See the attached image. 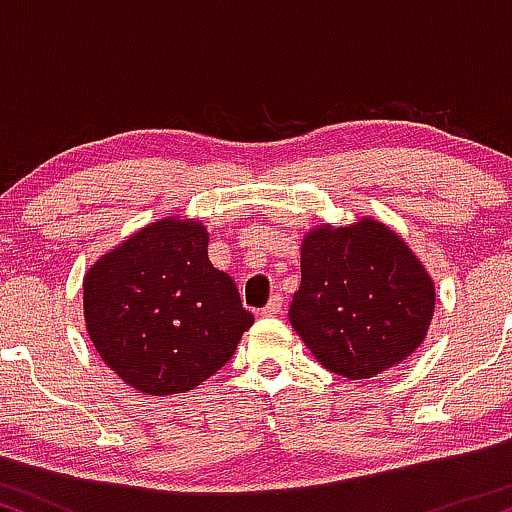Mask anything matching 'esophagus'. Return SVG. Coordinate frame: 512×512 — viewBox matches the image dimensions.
Listing matches in <instances>:
<instances>
[{
	"mask_svg": "<svg viewBox=\"0 0 512 512\" xmlns=\"http://www.w3.org/2000/svg\"><path fill=\"white\" fill-rule=\"evenodd\" d=\"M281 310H284V298L272 296V298H269V303L262 308V315L274 317V315H281Z\"/></svg>",
	"mask_w": 512,
	"mask_h": 512,
	"instance_id": "esophagus-1",
	"label": "esophagus"
}]
</instances>
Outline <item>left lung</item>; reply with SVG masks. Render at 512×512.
<instances>
[{"label":"left lung","mask_w":512,"mask_h":512,"mask_svg":"<svg viewBox=\"0 0 512 512\" xmlns=\"http://www.w3.org/2000/svg\"><path fill=\"white\" fill-rule=\"evenodd\" d=\"M433 301L431 279L402 238L363 219L305 236L289 320L322 366L361 380L424 342Z\"/></svg>","instance_id":"obj_1"}]
</instances>
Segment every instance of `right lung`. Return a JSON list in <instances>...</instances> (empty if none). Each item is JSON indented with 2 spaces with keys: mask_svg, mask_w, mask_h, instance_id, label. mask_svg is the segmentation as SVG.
Instances as JSON below:
<instances>
[{
  "mask_svg": "<svg viewBox=\"0 0 512 512\" xmlns=\"http://www.w3.org/2000/svg\"><path fill=\"white\" fill-rule=\"evenodd\" d=\"M197 221L163 219L101 257L84 279L98 354L146 395H178L214 375L255 315L207 255Z\"/></svg>",
  "mask_w": 512,
  "mask_h": 512,
  "instance_id": "obj_1",
  "label": "right lung"
}]
</instances>
